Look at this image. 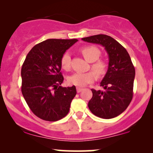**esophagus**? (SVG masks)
Returning <instances> with one entry per match:
<instances>
[{
  "mask_svg": "<svg viewBox=\"0 0 153 153\" xmlns=\"http://www.w3.org/2000/svg\"><path fill=\"white\" fill-rule=\"evenodd\" d=\"M77 92L78 93H80L81 92V91L83 90V88H80V87H77Z\"/></svg>",
  "mask_w": 153,
  "mask_h": 153,
  "instance_id": "esophagus-1",
  "label": "esophagus"
}]
</instances>
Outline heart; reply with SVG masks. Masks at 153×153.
Here are the masks:
<instances>
[{"label":"heart","instance_id":"1","mask_svg":"<svg viewBox=\"0 0 153 153\" xmlns=\"http://www.w3.org/2000/svg\"><path fill=\"white\" fill-rule=\"evenodd\" d=\"M81 53L88 62H92L91 69L94 72L87 73H75L68 78V83L76 86H85L94 80L95 74L98 77H101L106 74L108 64L105 60L98 59L101 56V51L99 48L94 46H88L81 49ZM61 66L65 71L71 69V57L68 52H65L61 58Z\"/></svg>","mask_w":153,"mask_h":153}]
</instances>
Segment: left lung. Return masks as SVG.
I'll return each mask as SVG.
<instances>
[{"label":"left lung","instance_id":"1","mask_svg":"<svg viewBox=\"0 0 153 153\" xmlns=\"http://www.w3.org/2000/svg\"><path fill=\"white\" fill-rule=\"evenodd\" d=\"M82 40L102 45L109 59L108 71L100 83L104 90L91 89L89 109L100 118H114L126 110L133 97L135 69L130 56L122 45L108 35H94Z\"/></svg>","mask_w":153,"mask_h":153}]
</instances>
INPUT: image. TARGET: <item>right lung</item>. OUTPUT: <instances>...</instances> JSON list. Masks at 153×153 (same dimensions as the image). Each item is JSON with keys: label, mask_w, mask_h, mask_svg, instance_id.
Wrapping results in <instances>:
<instances>
[{"label": "right lung", "mask_w": 153, "mask_h": 153, "mask_svg": "<svg viewBox=\"0 0 153 153\" xmlns=\"http://www.w3.org/2000/svg\"><path fill=\"white\" fill-rule=\"evenodd\" d=\"M76 42V39L45 40L29 51L23 63V96L31 111L43 120L56 122L69 112L76 88L59 85L64 80L60 61Z\"/></svg>", "instance_id": "1"}]
</instances>
